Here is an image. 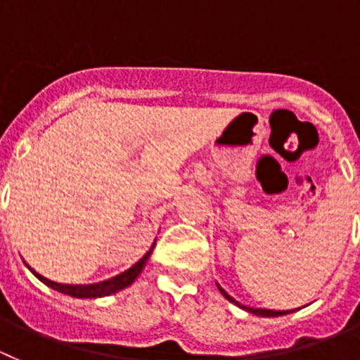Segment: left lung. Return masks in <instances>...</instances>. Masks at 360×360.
<instances>
[{"instance_id": "left-lung-1", "label": "left lung", "mask_w": 360, "mask_h": 360, "mask_svg": "<svg viewBox=\"0 0 360 360\" xmlns=\"http://www.w3.org/2000/svg\"><path fill=\"white\" fill-rule=\"evenodd\" d=\"M217 287H219L220 294H222V296H224L226 300H228V301H231V303H235V305H236V307H240V309L248 310V312H251V314H257V316H262V317H276V316H285V314H290V312H294V310H267V309H252V307H245V305H240V303H238V301H236L235 297H231V296H229V294L226 292V290L222 289V287H220L219 283H217Z\"/></svg>"}]
</instances>
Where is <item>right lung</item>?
<instances>
[{
	"label": "right lung",
	"mask_w": 360,
	"mask_h": 360,
	"mask_svg": "<svg viewBox=\"0 0 360 360\" xmlns=\"http://www.w3.org/2000/svg\"><path fill=\"white\" fill-rule=\"evenodd\" d=\"M154 245H156V242H154V244H152V248L148 249L147 252H145L143 257L136 262V264L132 265L131 269H127L125 273L118 274V276H115V278H109V280H105V281H98V283H89V285L57 283V281H51V280H48V278L41 276L39 273H35L30 265H28V269H30L32 273H34L35 276L39 278V280L43 281L44 285L51 287L53 290H59V292L68 294V296H73V297H102V296H109V294H115V292H118V290L125 289V287H129V285H131L132 281L136 280V278L140 276L141 271H143V267H145V264H147L148 257L152 255V249H154Z\"/></svg>",
	"instance_id": "obj_1"
}]
</instances>
